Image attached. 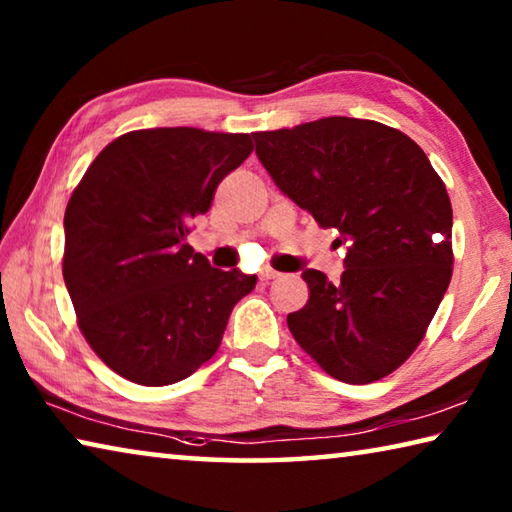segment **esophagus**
Listing matches in <instances>:
<instances>
[{
    "label": "esophagus",
    "instance_id": "34e87169",
    "mask_svg": "<svg viewBox=\"0 0 512 512\" xmlns=\"http://www.w3.org/2000/svg\"><path fill=\"white\" fill-rule=\"evenodd\" d=\"M275 277H280V273L273 271V268H262V271H259V280H264V282L275 280Z\"/></svg>",
    "mask_w": 512,
    "mask_h": 512
}]
</instances>
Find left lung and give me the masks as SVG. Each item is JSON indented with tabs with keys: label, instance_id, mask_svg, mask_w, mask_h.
Instances as JSON below:
<instances>
[{
	"label": "left lung",
	"instance_id": "8db88e82",
	"mask_svg": "<svg viewBox=\"0 0 512 512\" xmlns=\"http://www.w3.org/2000/svg\"><path fill=\"white\" fill-rule=\"evenodd\" d=\"M275 185L348 244L341 282L302 271L307 305L293 339L327 375L370 384L411 357L452 280V203L409 135L379 121L325 117L255 133Z\"/></svg>",
	"mask_w": 512,
	"mask_h": 512
}]
</instances>
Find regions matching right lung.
<instances>
[{"label": "right lung", "instance_id": "add662e5", "mask_svg": "<svg viewBox=\"0 0 512 512\" xmlns=\"http://www.w3.org/2000/svg\"><path fill=\"white\" fill-rule=\"evenodd\" d=\"M250 151L248 133L146 128L110 142L76 185L65 287L85 341L117 375L169 386L219 350L257 277L212 268L185 239Z\"/></svg>", "mask_w": 512, "mask_h": 512}]
</instances>
